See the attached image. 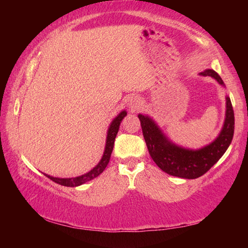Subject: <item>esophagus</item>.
Here are the masks:
<instances>
[{"mask_svg": "<svg viewBox=\"0 0 248 248\" xmlns=\"http://www.w3.org/2000/svg\"><path fill=\"white\" fill-rule=\"evenodd\" d=\"M141 106V99L139 97H137V96H134V97L129 98L128 100V107L131 111H136L138 109L140 108Z\"/></svg>", "mask_w": 248, "mask_h": 248, "instance_id": "1", "label": "esophagus"}]
</instances>
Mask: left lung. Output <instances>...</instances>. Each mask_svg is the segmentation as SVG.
I'll return each mask as SVG.
<instances>
[{
    "label": "left lung",
    "mask_w": 248,
    "mask_h": 248,
    "mask_svg": "<svg viewBox=\"0 0 248 248\" xmlns=\"http://www.w3.org/2000/svg\"><path fill=\"white\" fill-rule=\"evenodd\" d=\"M199 75L211 77L224 86L220 75L211 69L204 70ZM138 117L151 157L163 171L176 177L195 179L207 173L225 153L233 139L234 111L229 96H226L225 119L221 132L215 141L198 150L176 145L162 132L152 118L141 114Z\"/></svg>",
    "instance_id": "obj_1"
}]
</instances>
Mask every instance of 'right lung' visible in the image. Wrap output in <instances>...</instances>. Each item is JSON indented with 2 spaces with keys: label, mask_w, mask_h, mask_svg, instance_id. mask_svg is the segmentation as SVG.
Wrapping results in <instances>:
<instances>
[{
  "label": "right lung",
  "mask_w": 248,
  "mask_h": 248,
  "mask_svg": "<svg viewBox=\"0 0 248 248\" xmlns=\"http://www.w3.org/2000/svg\"><path fill=\"white\" fill-rule=\"evenodd\" d=\"M125 116H127V111L123 110L118 116L116 117L114 120L111 121V124H110V125H109L108 131H107L106 145H105V151H104L103 157L99 161L98 164L96 165L93 170H91L89 173L81 175V176H78V177H74V178H58V177H52V176H49L47 174H45V175L47 176L48 178L51 179L52 182L57 183L59 185H62V186H66V187L81 186V185L85 184L86 182H90V180L94 179L95 177H97L98 175L103 173L104 170L106 169V166L109 163V159H110L112 149H114L116 136H117V133H118V130H119L120 123Z\"/></svg>",
  "instance_id": "add662e5"
}]
</instances>
